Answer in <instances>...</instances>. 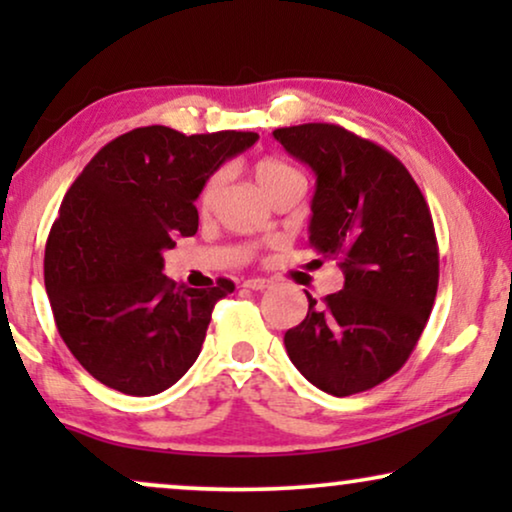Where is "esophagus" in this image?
I'll use <instances>...</instances> for the list:
<instances>
[{
    "mask_svg": "<svg viewBox=\"0 0 512 512\" xmlns=\"http://www.w3.org/2000/svg\"><path fill=\"white\" fill-rule=\"evenodd\" d=\"M244 289H251V291H263L270 286V279H263V277H254V279H244L242 282Z\"/></svg>",
    "mask_w": 512,
    "mask_h": 512,
    "instance_id": "1",
    "label": "esophagus"
}]
</instances>
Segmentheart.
I'll use <instances>...</instances> for the list:
<instances>
[{
  "label": "heart",
  "instance_id": "b5f03b06",
  "mask_svg": "<svg viewBox=\"0 0 512 512\" xmlns=\"http://www.w3.org/2000/svg\"><path fill=\"white\" fill-rule=\"evenodd\" d=\"M251 174H254L256 186L261 188L268 198H272L275 191H279L282 186L291 184V181H303V177H300V172L296 170V167H291L282 158H272V156L256 160L254 167H251ZM219 184H221V174H212V177L205 181V186H202L200 198H198L200 209L212 207L216 191H219Z\"/></svg>",
  "mask_w": 512,
  "mask_h": 512
}]
</instances>
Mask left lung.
Returning <instances> with one entry per match:
<instances>
[{
  "mask_svg": "<svg viewBox=\"0 0 512 512\" xmlns=\"http://www.w3.org/2000/svg\"><path fill=\"white\" fill-rule=\"evenodd\" d=\"M275 139L317 177L310 242L338 261L345 289L284 335L314 387L352 396L410 359L438 291V242L422 191L394 153L335 123L277 128Z\"/></svg>",
  "mask_w": 512,
  "mask_h": 512,
  "instance_id": "left-lung-1",
  "label": "left lung"
}]
</instances>
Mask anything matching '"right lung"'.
Returning <instances> with one entry per match:
<instances>
[{
    "label": "right lung",
    "instance_id": "1",
    "mask_svg": "<svg viewBox=\"0 0 512 512\" xmlns=\"http://www.w3.org/2000/svg\"><path fill=\"white\" fill-rule=\"evenodd\" d=\"M256 139L135 128L102 146L69 186L48 233L44 282L60 338L95 380L153 396L198 359L214 305L235 284L172 282L163 251L195 235L205 181Z\"/></svg>",
    "mask_w": 512,
    "mask_h": 512
}]
</instances>
